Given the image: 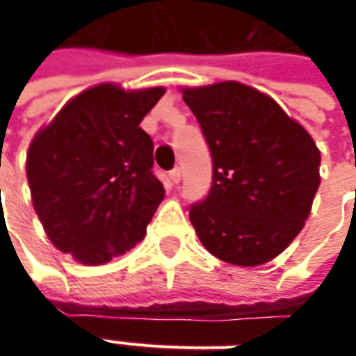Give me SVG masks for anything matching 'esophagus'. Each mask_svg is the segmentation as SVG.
<instances>
[{
  "mask_svg": "<svg viewBox=\"0 0 356 356\" xmlns=\"http://www.w3.org/2000/svg\"><path fill=\"white\" fill-rule=\"evenodd\" d=\"M168 176H170V180L174 184H178V182L182 180V170H180V168H174V170H170Z\"/></svg>",
  "mask_w": 356,
  "mask_h": 356,
  "instance_id": "34e87169",
  "label": "esophagus"
}]
</instances>
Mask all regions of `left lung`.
Wrapping results in <instances>:
<instances>
[{
    "mask_svg": "<svg viewBox=\"0 0 356 356\" xmlns=\"http://www.w3.org/2000/svg\"><path fill=\"white\" fill-rule=\"evenodd\" d=\"M212 154L208 196L190 206L204 248L234 266H261L303 229L321 152L280 104L241 83L182 89Z\"/></svg>",
    "mask_w": 356,
    "mask_h": 356,
    "instance_id": "8db88e82",
    "label": "left lung"
}]
</instances>
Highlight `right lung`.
<instances>
[{
    "label": "right lung",
    "mask_w": 356,
    "mask_h": 356,
    "mask_svg": "<svg viewBox=\"0 0 356 356\" xmlns=\"http://www.w3.org/2000/svg\"><path fill=\"white\" fill-rule=\"evenodd\" d=\"M162 87L99 85L65 104L27 152L35 212L57 250L101 266L134 248L164 200L140 129Z\"/></svg>",
    "instance_id": "obj_1"
}]
</instances>
